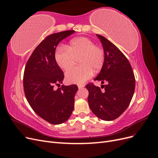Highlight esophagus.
Returning <instances> with one entry per match:
<instances>
[{"label": "esophagus", "mask_w": 158, "mask_h": 158, "mask_svg": "<svg viewBox=\"0 0 158 158\" xmlns=\"http://www.w3.org/2000/svg\"><path fill=\"white\" fill-rule=\"evenodd\" d=\"M78 87L79 89H82V88H83L84 87V84H78Z\"/></svg>", "instance_id": "1"}]
</instances>
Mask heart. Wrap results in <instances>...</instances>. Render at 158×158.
Listing matches in <instances>:
<instances>
[{
	"instance_id": "obj_1",
	"label": "heart",
	"mask_w": 158,
	"mask_h": 158,
	"mask_svg": "<svg viewBox=\"0 0 158 158\" xmlns=\"http://www.w3.org/2000/svg\"><path fill=\"white\" fill-rule=\"evenodd\" d=\"M80 57L78 66L66 71V79L70 83H83L92 77L94 72L98 73L104 64L103 49L85 37L72 40L67 46L60 45L56 49L55 58L57 64L64 70L73 66Z\"/></svg>"
}]
</instances>
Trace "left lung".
I'll list each match as a JSON object with an SVG mask.
<instances>
[{
	"label": "left lung",
	"mask_w": 158,
	"mask_h": 158,
	"mask_svg": "<svg viewBox=\"0 0 158 158\" xmlns=\"http://www.w3.org/2000/svg\"><path fill=\"white\" fill-rule=\"evenodd\" d=\"M105 52V61L95 80L106 83L104 92L92 83L85 85L89 92L88 102L95 116L113 121L121 115L130 104L135 89L132 66L123 52L111 41L98 35Z\"/></svg>",
	"instance_id": "obj_1"
}]
</instances>
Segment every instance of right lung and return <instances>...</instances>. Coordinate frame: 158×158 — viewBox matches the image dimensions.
<instances>
[{
	"label": "right lung",
	"mask_w": 158,
	"mask_h": 158,
	"mask_svg": "<svg viewBox=\"0 0 158 158\" xmlns=\"http://www.w3.org/2000/svg\"><path fill=\"white\" fill-rule=\"evenodd\" d=\"M75 32L67 30L46 37L32 52L27 61L23 85L26 98L37 115L52 125H59L69 118L74 110L76 85H60L63 72L55 58L59 43Z\"/></svg>",
	"instance_id": "right-lung-1"
}]
</instances>
